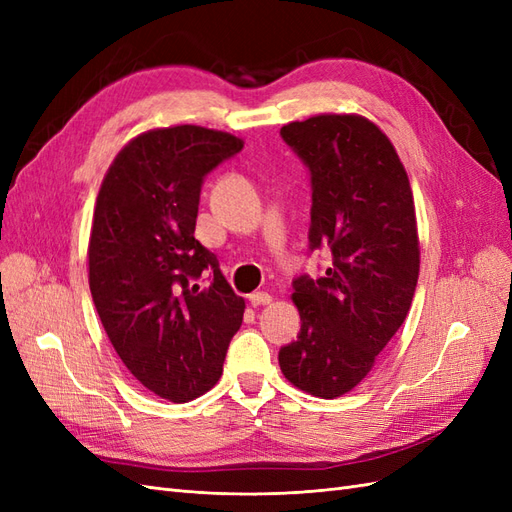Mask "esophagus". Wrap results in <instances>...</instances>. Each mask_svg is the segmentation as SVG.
Wrapping results in <instances>:
<instances>
[{"instance_id":"1","label":"esophagus","mask_w":512,"mask_h":512,"mask_svg":"<svg viewBox=\"0 0 512 512\" xmlns=\"http://www.w3.org/2000/svg\"><path fill=\"white\" fill-rule=\"evenodd\" d=\"M273 301V297L269 292H252L250 294V303L254 305V307H258V305H269Z\"/></svg>"}]
</instances>
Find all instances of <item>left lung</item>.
Returning a JSON list of instances; mask_svg holds the SVG:
<instances>
[{
	"label": "left lung",
	"mask_w": 512,
	"mask_h": 512,
	"mask_svg": "<svg viewBox=\"0 0 512 512\" xmlns=\"http://www.w3.org/2000/svg\"><path fill=\"white\" fill-rule=\"evenodd\" d=\"M280 134L312 175L309 250L333 256L324 277L292 282L301 333L280 367L297 389L335 399L369 374L410 312L421 267L412 188L389 136L361 115L324 113Z\"/></svg>",
	"instance_id": "1"
}]
</instances>
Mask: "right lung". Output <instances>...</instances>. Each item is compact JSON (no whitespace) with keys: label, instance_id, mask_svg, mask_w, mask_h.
Instances as JSON below:
<instances>
[{"label":"right lung","instance_id":"1","mask_svg":"<svg viewBox=\"0 0 512 512\" xmlns=\"http://www.w3.org/2000/svg\"><path fill=\"white\" fill-rule=\"evenodd\" d=\"M241 149L220 130H147L117 153L96 198L87 258L102 327L130 374L173 404L213 389L243 322L245 301L194 239L205 175Z\"/></svg>","mask_w":512,"mask_h":512}]
</instances>
